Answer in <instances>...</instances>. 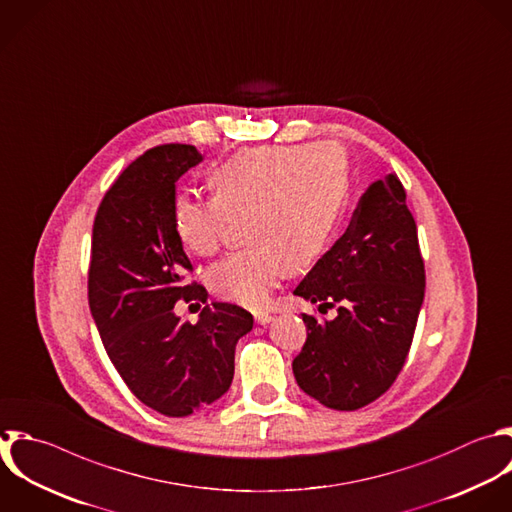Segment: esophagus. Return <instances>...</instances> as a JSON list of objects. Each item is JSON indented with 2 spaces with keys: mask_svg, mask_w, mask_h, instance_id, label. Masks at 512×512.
<instances>
[{
  "mask_svg": "<svg viewBox=\"0 0 512 512\" xmlns=\"http://www.w3.org/2000/svg\"><path fill=\"white\" fill-rule=\"evenodd\" d=\"M254 318H256V322H258V324H262V326H266V324H270V322L274 320V316H272V314H268V312H256V314H254Z\"/></svg>",
  "mask_w": 512,
  "mask_h": 512,
  "instance_id": "esophagus-1",
  "label": "esophagus"
}]
</instances>
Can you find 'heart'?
<instances>
[{
	"label": "heart",
	"instance_id": "b5f03b06",
	"mask_svg": "<svg viewBox=\"0 0 512 512\" xmlns=\"http://www.w3.org/2000/svg\"><path fill=\"white\" fill-rule=\"evenodd\" d=\"M208 188V200H176V232L190 252L212 256L230 222L244 216L250 246L216 262L208 286L224 300L262 306L288 268L308 266L332 242L346 208L348 168L334 144L254 146L212 168Z\"/></svg>",
	"mask_w": 512,
	"mask_h": 512
}]
</instances>
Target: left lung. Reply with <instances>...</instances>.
<instances>
[{
  "mask_svg": "<svg viewBox=\"0 0 512 512\" xmlns=\"http://www.w3.org/2000/svg\"><path fill=\"white\" fill-rule=\"evenodd\" d=\"M416 222L396 174L362 194L346 232L294 294L334 320L302 314L308 336L292 362L298 386L334 410H358L382 396L408 356L424 300Z\"/></svg>",
  "mask_w": 512,
  "mask_h": 512,
  "instance_id": "obj_1",
  "label": "left lung"
}]
</instances>
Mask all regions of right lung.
<instances>
[{
    "mask_svg": "<svg viewBox=\"0 0 512 512\" xmlns=\"http://www.w3.org/2000/svg\"><path fill=\"white\" fill-rule=\"evenodd\" d=\"M202 162L188 144H164L134 160L106 192L92 234L88 300L104 348L138 400L188 416L218 400L234 378L236 342L252 330L248 310L214 302L196 325L178 299L206 303L188 284L192 264L174 224L176 182Z\"/></svg>",
    "mask_w": 512,
    "mask_h": 512,
    "instance_id": "right-lung-1",
    "label": "right lung"
}]
</instances>
